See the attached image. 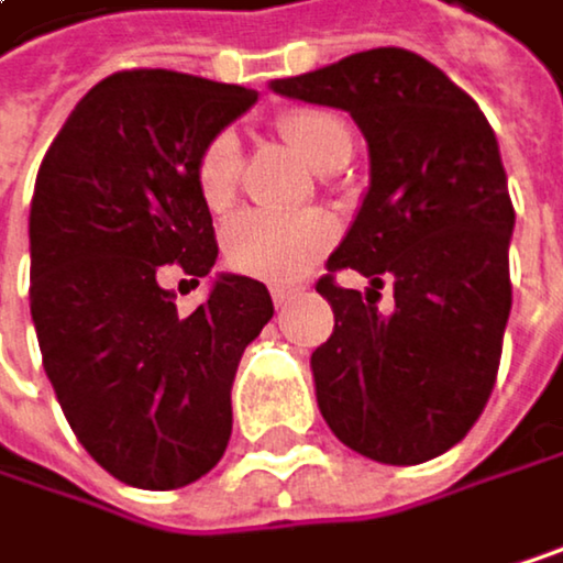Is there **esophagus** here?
I'll return each instance as SVG.
<instances>
[{
	"instance_id": "34e87169",
	"label": "esophagus",
	"mask_w": 563,
	"mask_h": 563,
	"mask_svg": "<svg viewBox=\"0 0 563 563\" xmlns=\"http://www.w3.org/2000/svg\"><path fill=\"white\" fill-rule=\"evenodd\" d=\"M269 297H273L276 310H284L287 303H294V300H297V290H294V287H273V290H269Z\"/></svg>"
}]
</instances>
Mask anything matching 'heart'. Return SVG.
Wrapping results in <instances>:
<instances>
[{
	"mask_svg": "<svg viewBox=\"0 0 563 563\" xmlns=\"http://www.w3.org/2000/svg\"><path fill=\"white\" fill-rule=\"evenodd\" d=\"M284 136L313 169L333 173L353 153L346 119L330 109H294L276 123ZM240 183V136L217 133L196 156V189L203 207L223 213L233 207ZM333 230L323 217H266L243 213L223 230V260L233 273L263 284H297L327 253Z\"/></svg>",
	"mask_w": 563,
	"mask_h": 563,
	"instance_id": "heart-1",
	"label": "heart"
}]
</instances>
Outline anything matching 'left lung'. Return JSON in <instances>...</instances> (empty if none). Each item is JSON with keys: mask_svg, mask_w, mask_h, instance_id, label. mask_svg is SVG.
Wrapping results in <instances>:
<instances>
[{"mask_svg": "<svg viewBox=\"0 0 563 563\" xmlns=\"http://www.w3.org/2000/svg\"><path fill=\"white\" fill-rule=\"evenodd\" d=\"M273 92L346 109L371 150V189L317 294L333 333L310 356L330 430L380 464H423L477 423L510 317L514 207L481 106L423 56L353 53ZM336 268L372 279L368 300ZM395 284V313L373 307Z\"/></svg>", "mask_w": 563, "mask_h": 563, "instance_id": "obj_1", "label": "left lung"}]
</instances>
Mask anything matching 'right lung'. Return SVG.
Wrapping results in <instances>:
<instances>
[{"label":"right lung","mask_w":563,"mask_h":563,"mask_svg":"<svg viewBox=\"0 0 563 563\" xmlns=\"http://www.w3.org/2000/svg\"><path fill=\"white\" fill-rule=\"evenodd\" d=\"M256 102L246 86L126 69L69 112L35 176L29 310L46 377L89 457L115 481L173 490L210 474L233 430L230 387L273 317L260 279L220 273L179 317L166 266L217 263L196 156Z\"/></svg>","instance_id":"obj_1"}]
</instances>
